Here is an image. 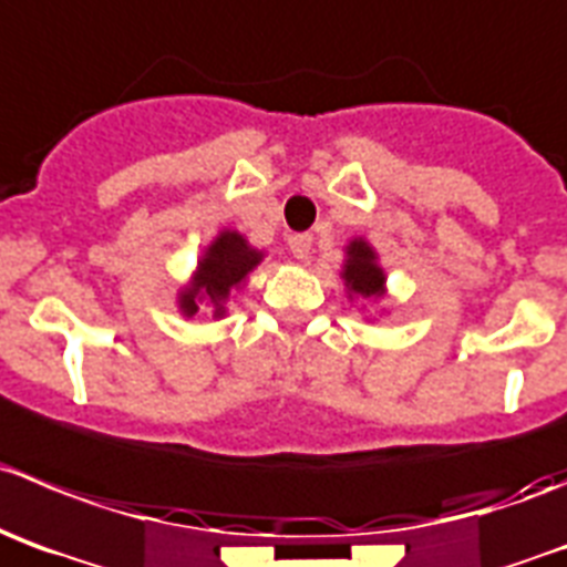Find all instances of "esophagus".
I'll list each match as a JSON object with an SVG mask.
<instances>
[{"instance_id":"obj_1","label":"esophagus","mask_w":567,"mask_h":567,"mask_svg":"<svg viewBox=\"0 0 567 567\" xmlns=\"http://www.w3.org/2000/svg\"><path fill=\"white\" fill-rule=\"evenodd\" d=\"M288 248H290V254H293L296 259L308 262L310 251H313V235H308V231H305V235H293L288 240Z\"/></svg>"}]
</instances>
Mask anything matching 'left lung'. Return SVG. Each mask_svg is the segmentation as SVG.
I'll return each instance as SVG.
<instances>
[{"instance_id": "left-lung-1", "label": "left lung", "mask_w": 567, "mask_h": 567, "mask_svg": "<svg viewBox=\"0 0 567 567\" xmlns=\"http://www.w3.org/2000/svg\"><path fill=\"white\" fill-rule=\"evenodd\" d=\"M343 285L349 290V299L352 296H361V299H380L385 293V274L378 266V254L369 246L363 237L347 246V259H343L341 271Z\"/></svg>"}]
</instances>
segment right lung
I'll return each mask as SVG.
<instances>
[{
	"label": "right lung",
	"instance_id": "1",
	"mask_svg": "<svg viewBox=\"0 0 567 567\" xmlns=\"http://www.w3.org/2000/svg\"><path fill=\"white\" fill-rule=\"evenodd\" d=\"M262 257L266 254L248 246L240 231L224 229L206 246L193 279L178 293V310L193 319L200 308H212L215 319H224L231 290L246 282V277L262 262Z\"/></svg>",
	"mask_w": 567,
	"mask_h": 567
}]
</instances>
